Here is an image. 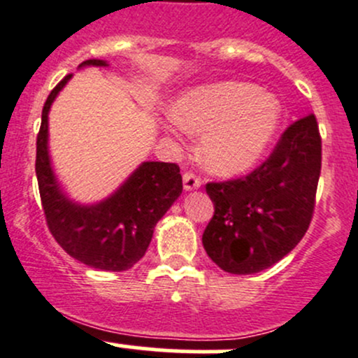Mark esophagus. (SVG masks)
<instances>
[{
	"instance_id": "34e87169",
	"label": "esophagus",
	"mask_w": 358,
	"mask_h": 358,
	"mask_svg": "<svg viewBox=\"0 0 358 358\" xmlns=\"http://www.w3.org/2000/svg\"><path fill=\"white\" fill-rule=\"evenodd\" d=\"M182 180H184V189L186 191L198 189V187L201 186V178H198V176L193 174V172H184Z\"/></svg>"
}]
</instances>
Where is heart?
Here are the masks:
<instances>
[{
    "label": "heart",
    "mask_w": 358,
    "mask_h": 358,
    "mask_svg": "<svg viewBox=\"0 0 358 358\" xmlns=\"http://www.w3.org/2000/svg\"><path fill=\"white\" fill-rule=\"evenodd\" d=\"M174 117L182 129L203 134L201 160L208 171L232 176L255 165L271 143L282 103L244 82L196 88L179 99Z\"/></svg>",
    "instance_id": "obj_1"
}]
</instances>
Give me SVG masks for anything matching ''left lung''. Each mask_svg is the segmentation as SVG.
Here are the masks:
<instances>
[{
    "mask_svg": "<svg viewBox=\"0 0 358 358\" xmlns=\"http://www.w3.org/2000/svg\"><path fill=\"white\" fill-rule=\"evenodd\" d=\"M321 174V134L314 114L292 122L251 174L208 182L215 213L203 245L215 264L251 275L278 263L313 220Z\"/></svg>",
    "mask_w": 358,
    "mask_h": 358,
    "instance_id": "1",
    "label": "left lung"
}]
</instances>
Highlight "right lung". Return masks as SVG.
Returning a JSON list of instances; mask_svg holds the SVG:
<instances>
[{
	"label": "right lung",
	"instance_id": "right-lung-1",
	"mask_svg": "<svg viewBox=\"0 0 358 358\" xmlns=\"http://www.w3.org/2000/svg\"><path fill=\"white\" fill-rule=\"evenodd\" d=\"M80 66H107L102 59H87ZM66 75L52 88L42 109L37 134L36 174L45 222L57 244L90 268L124 271L147 252L157 222L182 193L179 165L143 162L109 198L95 205H80L63 193L52 172L48 150V116Z\"/></svg>",
	"mask_w": 358,
	"mask_h": 358
}]
</instances>
